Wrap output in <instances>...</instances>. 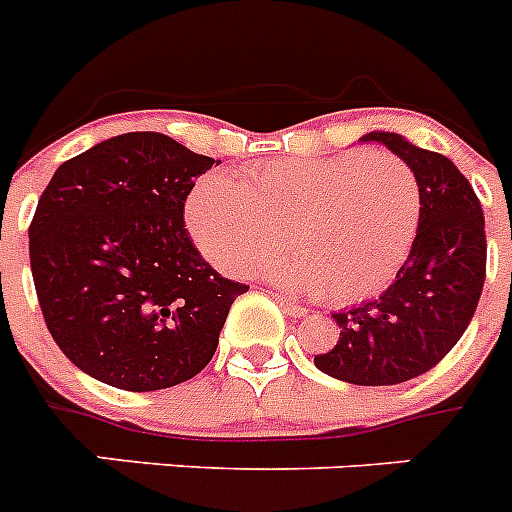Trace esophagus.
I'll list each match as a JSON object with an SVG mask.
<instances>
[{
    "label": "esophagus",
    "instance_id": "1",
    "mask_svg": "<svg viewBox=\"0 0 512 512\" xmlns=\"http://www.w3.org/2000/svg\"><path fill=\"white\" fill-rule=\"evenodd\" d=\"M278 304H281L283 311H286V314H291V317H304V314H306L304 306H299L296 301L286 299V296H278Z\"/></svg>",
    "mask_w": 512,
    "mask_h": 512
}]
</instances>
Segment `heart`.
<instances>
[{
    "mask_svg": "<svg viewBox=\"0 0 512 512\" xmlns=\"http://www.w3.org/2000/svg\"><path fill=\"white\" fill-rule=\"evenodd\" d=\"M420 224V185L404 159L348 151L324 159L252 164L244 180L206 175L188 198V226L221 270L270 265L281 286L332 304L376 296L402 268Z\"/></svg>",
    "mask_w": 512,
    "mask_h": 512,
    "instance_id": "1",
    "label": "heart"
}]
</instances>
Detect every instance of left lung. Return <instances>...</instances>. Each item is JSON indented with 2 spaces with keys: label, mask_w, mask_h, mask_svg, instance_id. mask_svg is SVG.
Here are the masks:
<instances>
[{
  "label": "left lung",
  "mask_w": 512,
  "mask_h": 512,
  "mask_svg": "<svg viewBox=\"0 0 512 512\" xmlns=\"http://www.w3.org/2000/svg\"><path fill=\"white\" fill-rule=\"evenodd\" d=\"M363 141H379L410 164L420 224L397 281L379 299L332 314L340 340L314 363L348 384L389 386L438 366L461 340L487 278V237L477 193L451 159L397 133H366Z\"/></svg>",
  "instance_id": "8db88e82"
}]
</instances>
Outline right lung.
I'll use <instances>...</instances> for the list:
<instances>
[{
  "label": "right lung",
  "instance_id": "1",
  "mask_svg": "<svg viewBox=\"0 0 512 512\" xmlns=\"http://www.w3.org/2000/svg\"><path fill=\"white\" fill-rule=\"evenodd\" d=\"M213 162L136 131L53 172L30 221V270L48 332L92 379L167 389L216 353L250 286L216 273L185 229L190 190Z\"/></svg>",
  "mask_w": 512,
  "mask_h": 512
}]
</instances>
